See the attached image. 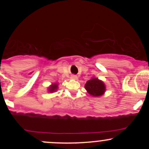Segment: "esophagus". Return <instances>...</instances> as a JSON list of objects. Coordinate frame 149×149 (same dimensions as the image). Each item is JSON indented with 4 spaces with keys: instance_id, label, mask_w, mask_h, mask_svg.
Listing matches in <instances>:
<instances>
[{
    "instance_id": "34e87169",
    "label": "esophagus",
    "mask_w": 149,
    "mask_h": 149,
    "mask_svg": "<svg viewBox=\"0 0 149 149\" xmlns=\"http://www.w3.org/2000/svg\"><path fill=\"white\" fill-rule=\"evenodd\" d=\"M71 79H73V80H76L77 79V76H74V75H73V76H71Z\"/></svg>"
}]
</instances>
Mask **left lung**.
<instances>
[{
  "instance_id": "1",
  "label": "left lung",
  "mask_w": 149,
  "mask_h": 149,
  "mask_svg": "<svg viewBox=\"0 0 149 149\" xmlns=\"http://www.w3.org/2000/svg\"><path fill=\"white\" fill-rule=\"evenodd\" d=\"M85 90L90 95L93 97H100L105 92L106 87L104 82L97 78H92L89 80L85 85Z\"/></svg>"
}]
</instances>
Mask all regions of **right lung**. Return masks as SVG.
<instances>
[{
  "label": "right lung",
  "mask_w": 149,
  "mask_h": 149,
  "mask_svg": "<svg viewBox=\"0 0 149 149\" xmlns=\"http://www.w3.org/2000/svg\"><path fill=\"white\" fill-rule=\"evenodd\" d=\"M58 89L57 83H53L48 88V91L49 92H55Z\"/></svg>",
  "instance_id": "obj_1"
}]
</instances>
